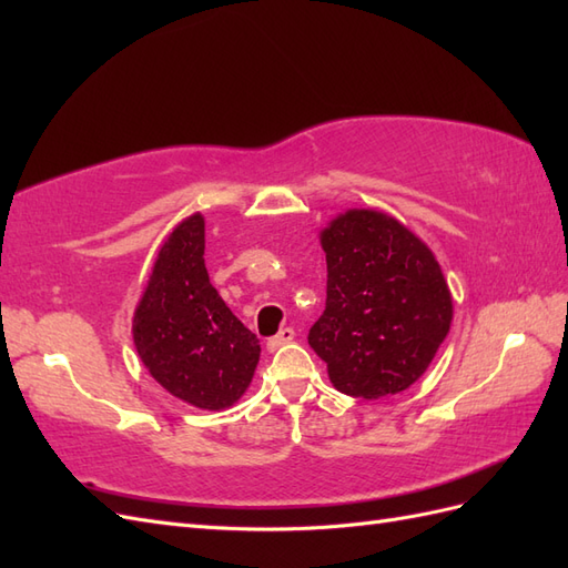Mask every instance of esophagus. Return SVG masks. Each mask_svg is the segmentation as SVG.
I'll use <instances>...</instances> for the list:
<instances>
[{"instance_id": "1", "label": "esophagus", "mask_w": 568, "mask_h": 568, "mask_svg": "<svg viewBox=\"0 0 568 568\" xmlns=\"http://www.w3.org/2000/svg\"><path fill=\"white\" fill-rule=\"evenodd\" d=\"M294 338H296V332L291 329V326H284V329H280L272 338H267V348L270 351H277V348L286 346V343L294 341Z\"/></svg>"}]
</instances>
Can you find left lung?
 <instances>
[{
  "instance_id": "obj_1",
  "label": "left lung",
  "mask_w": 568,
  "mask_h": 568,
  "mask_svg": "<svg viewBox=\"0 0 568 568\" xmlns=\"http://www.w3.org/2000/svg\"><path fill=\"white\" fill-rule=\"evenodd\" d=\"M326 305L307 343L332 384L376 400L415 384L450 332L453 298L434 253L398 220L348 211L322 232Z\"/></svg>"
}]
</instances>
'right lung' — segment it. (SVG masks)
<instances>
[{
	"label": "right lung",
	"mask_w": 568,
	"mask_h": 568,
	"mask_svg": "<svg viewBox=\"0 0 568 568\" xmlns=\"http://www.w3.org/2000/svg\"><path fill=\"white\" fill-rule=\"evenodd\" d=\"M203 232V217L192 215L168 236L132 334L142 363L168 393L201 409H222L248 388L261 341L211 284Z\"/></svg>",
	"instance_id": "right-lung-1"
}]
</instances>
